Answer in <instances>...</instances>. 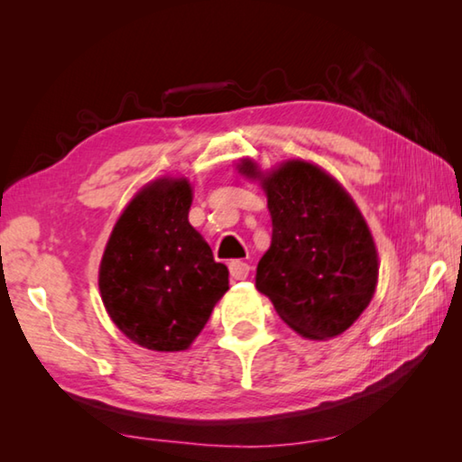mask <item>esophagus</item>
Instances as JSON below:
<instances>
[{
	"mask_svg": "<svg viewBox=\"0 0 462 462\" xmlns=\"http://www.w3.org/2000/svg\"><path fill=\"white\" fill-rule=\"evenodd\" d=\"M248 273H250L248 263H245V261H232V263H230V277H232L234 281L246 279Z\"/></svg>",
	"mask_w": 462,
	"mask_h": 462,
	"instance_id": "1",
	"label": "esophagus"
}]
</instances>
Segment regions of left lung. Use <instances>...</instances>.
Instances as JSON below:
<instances>
[{"label": "left lung", "mask_w": 462, "mask_h": 462, "mask_svg": "<svg viewBox=\"0 0 462 462\" xmlns=\"http://www.w3.org/2000/svg\"><path fill=\"white\" fill-rule=\"evenodd\" d=\"M240 173L259 179L273 220L256 289L306 338L348 330L371 303L379 277L377 248L353 198L306 161H287L271 173L242 161Z\"/></svg>", "instance_id": "1"}]
</instances>
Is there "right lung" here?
<instances>
[{
    "instance_id": "right-lung-1",
    "label": "right lung",
    "mask_w": 462,
    "mask_h": 462,
    "mask_svg": "<svg viewBox=\"0 0 462 462\" xmlns=\"http://www.w3.org/2000/svg\"><path fill=\"white\" fill-rule=\"evenodd\" d=\"M187 179H156L116 222L99 264V291L112 322L159 353L189 348L228 291V269L189 224Z\"/></svg>"
}]
</instances>
